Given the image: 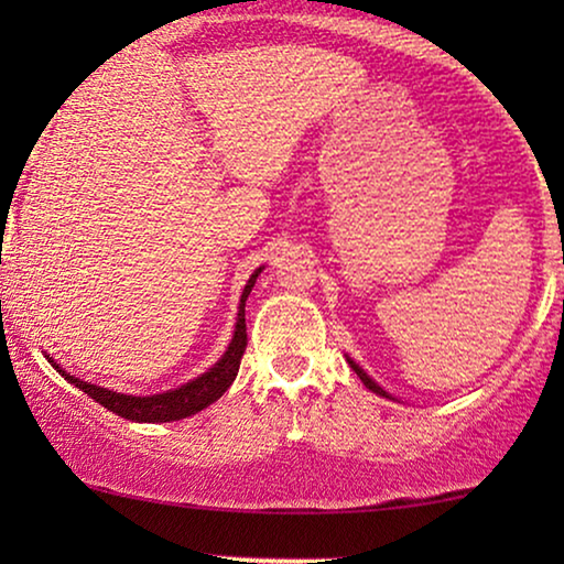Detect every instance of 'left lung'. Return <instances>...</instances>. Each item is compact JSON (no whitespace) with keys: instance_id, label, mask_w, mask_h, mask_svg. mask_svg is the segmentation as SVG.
<instances>
[{"instance_id":"left-lung-1","label":"left lung","mask_w":564,"mask_h":564,"mask_svg":"<svg viewBox=\"0 0 564 564\" xmlns=\"http://www.w3.org/2000/svg\"><path fill=\"white\" fill-rule=\"evenodd\" d=\"M346 361H349V367L354 369V372H357V377H359V380L367 384V390H372V392H375V395H380V398H390V400H395V398H392V395H390V392H388V390H382V388H380V384H377V382L372 380V377H369V375L365 372V369H361V367L357 365V361H354V359L349 357V354H346Z\"/></svg>"}]
</instances>
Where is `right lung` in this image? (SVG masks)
I'll return each mask as SVG.
<instances>
[{
	"label": "right lung",
	"instance_id": "1",
	"mask_svg": "<svg viewBox=\"0 0 564 564\" xmlns=\"http://www.w3.org/2000/svg\"><path fill=\"white\" fill-rule=\"evenodd\" d=\"M261 269H253V274L246 282L241 292V303H238V318L234 328V338H230L228 349L223 351V357L215 361V365L207 369V372L197 375L195 380L180 384L174 390L156 392V395H126V392H115L107 388H99V384L84 382L72 372H66L64 367H58L56 361L48 357L53 367L58 369V375H64L68 382L76 384L82 392H87L91 400H97L99 405H105L107 411H112L120 419L135 421V423H166V421H180L187 419V415H195L215 403L223 392H226L230 384H234L238 367H241V357L246 351V300L251 295V288L257 284V276Z\"/></svg>",
	"mask_w": 564,
	"mask_h": 564
}]
</instances>
